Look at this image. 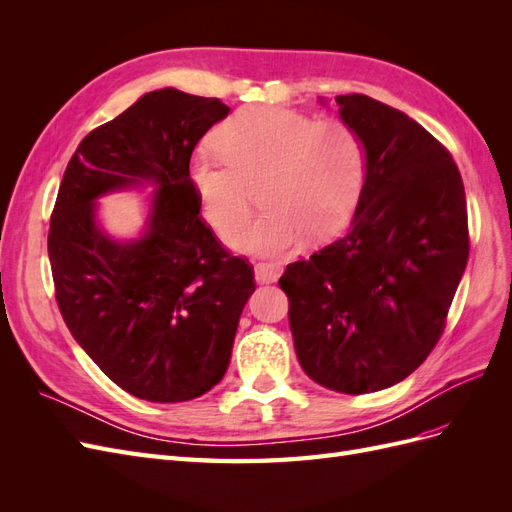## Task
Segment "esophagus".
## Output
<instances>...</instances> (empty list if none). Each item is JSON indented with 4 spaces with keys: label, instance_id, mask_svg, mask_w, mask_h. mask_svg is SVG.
Listing matches in <instances>:
<instances>
[{
    "label": "esophagus",
    "instance_id": "obj_1",
    "mask_svg": "<svg viewBox=\"0 0 512 512\" xmlns=\"http://www.w3.org/2000/svg\"><path fill=\"white\" fill-rule=\"evenodd\" d=\"M254 275L258 284H273L280 280L282 267L280 265H271V262H258L254 267Z\"/></svg>",
    "mask_w": 512,
    "mask_h": 512
}]
</instances>
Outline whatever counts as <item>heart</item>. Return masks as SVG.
Wrapping results in <instances>:
<instances>
[{
	"mask_svg": "<svg viewBox=\"0 0 512 512\" xmlns=\"http://www.w3.org/2000/svg\"><path fill=\"white\" fill-rule=\"evenodd\" d=\"M222 151L200 147L190 181L205 220L218 230L239 224L262 183L267 211L230 230L239 252L277 256L297 250L305 232L327 237L356 207L365 175L361 136L344 121L275 106H247L218 132Z\"/></svg>",
	"mask_w": 512,
	"mask_h": 512,
	"instance_id": "1",
	"label": "heart"
}]
</instances>
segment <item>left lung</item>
<instances>
[{"label":"left lung","instance_id":"left-lung-1","mask_svg":"<svg viewBox=\"0 0 512 512\" xmlns=\"http://www.w3.org/2000/svg\"><path fill=\"white\" fill-rule=\"evenodd\" d=\"M335 102L365 147L359 205L346 235L288 265L280 288L305 374L363 395L438 344L470 254L468 209L453 156L421 123L363 94Z\"/></svg>","mask_w":512,"mask_h":512}]
</instances>
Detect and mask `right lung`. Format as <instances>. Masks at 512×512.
<instances>
[{
    "label": "right lung",
    "instance_id": "obj_1",
    "mask_svg": "<svg viewBox=\"0 0 512 512\" xmlns=\"http://www.w3.org/2000/svg\"><path fill=\"white\" fill-rule=\"evenodd\" d=\"M230 108L164 87L149 91L76 147L51 215L55 299L72 337L138 399L205 395L230 363L254 269L200 220L190 181L196 143ZM157 188L141 238L115 240L97 198Z\"/></svg>",
    "mask_w": 512,
    "mask_h": 512
}]
</instances>
